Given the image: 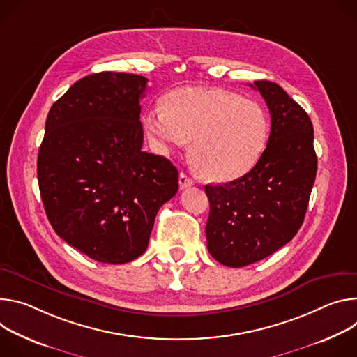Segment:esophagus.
<instances>
[{
	"mask_svg": "<svg viewBox=\"0 0 357 357\" xmlns=\"http://www.w3.org/2000/svg\"><path fill=\"white\" fill-rule=\"evenodd\" d=\"M178 184H180V188H187V187H191L194 184V181L185 174V173H180L178 176Z\"/></svg>",
	"mask_w": 357,
	"mask_h": 357,
	"instance_id": "34e87169",
	"label": "esophagus"
}]
</instances>
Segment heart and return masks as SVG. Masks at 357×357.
<instances>
[{
    "label": "heart",
    "instance_id": "heart-1",
    "mask_svg": "<svg viewBox=\"0 0 357 357\" xmlns=\"http://www.w3.org/2000/svg\"><path fill=\"white\" fill-rule=\"evenodd\" d=\"M147 133L162 149L191 144V160L208 181L228 183L247 174L261 158L269 137L264 107L217 88H181L165 109L149 110Z\"/></svg>",
    "mask_w": 357,
    "mask_h": 357
}]
</instances>
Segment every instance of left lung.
<instances>
[{
	"label": "left lung",
	"mask_w": 357,
	"mask_h": 357,
	"mask_svg": "<svg viewBox=\"0 0 357 357\" xmlns=\"http://www.w3.org/2000/svg\"><path fill=\"white\" fill-rule=\"evenodd\" d=\"M250 86L269 109L266 149L243 177L206 185L207 248L214 259L232 268L261 261L294 238L318 170L307 113L280 85L255 81Z\"/></svg>",
	"instance_id": "left-lung-1"
}]
</instances>
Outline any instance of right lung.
Masks as SVG:
<instances>
[{
    "label": "right lung",
    "instance_id": "add662e5",
    "mask_svg": "<svg viewBox=\"0 0 357 357\" xmlns=\"http://www.w3.org/2000/svg\"><path fill=\"white\" fill-rule=\"evenodd\" d=\"M147 79L99 72L75 82L51 107L38 153V183L54 231L105 264H126L147 245L178 172L143 151L140 99Z\"/></svg>",
    "mask_w": 357,
    "mask_h": 357
}]
</instances>
